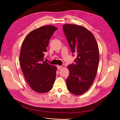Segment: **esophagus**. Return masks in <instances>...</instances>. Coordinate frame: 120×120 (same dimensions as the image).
<instances>
[{
    "label": "esophagus",
    "mask_w": 120,
    "mask_h": 120,
    "mask_svg": "<svg viewBox=\"0 0 120 120\" xmlns=\"http://www.w3.org/2000/svg\"><path fill=\"white\" fill-rule=\"evenodd\" d=\"M57 69H60L61 68H62V66L57 65Z\"/></svg>",
    "instance_id": "obj_1"
}]
</instances>
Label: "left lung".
Listing matches in <instances>:
<instances>
[{
  "label": "left lung",
  "instance_id": "obj_1",
  "mask_svg": "<svg viewBox=\"0 0 120 120\" xmlns=\"http://www.w3.org/2000/svg\"><path fill=\"white\" fill-rule=\"evenodd\" d=\"M75 63L67 66L70 74L66 79L68 90L72 94L82 95L91 86L98 67L99 51L94 34L82 26L65 24L63 26Z\"/></svg>",
  "mask_w": 120,
  "mask_h": 120
}]
</instances>
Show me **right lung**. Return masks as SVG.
Listing matches in <instances>:
<instances>
[{
  "label": "right lung",
  "mask_w": 120,
  "mask_h": 120,
  "mask_svg": "<svg viewBox=\"0 0 120 120\" xmlns=\"http://www.w3.org/2000/svg\"><path fill=\"white\" fill-rule=\"evenodd\" d=\"M57 29L47 25L29 33L22 43L20 64L26 81L31 89L38 93L50 90L56 79L57 67L43 61L49 41Z\"/></svg>",
  "instance_id": "1"
}]
</instances>
